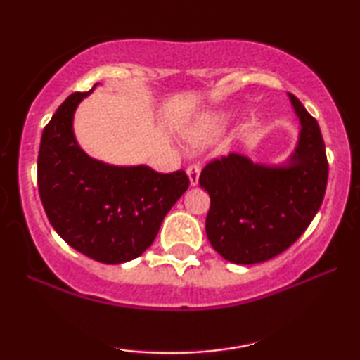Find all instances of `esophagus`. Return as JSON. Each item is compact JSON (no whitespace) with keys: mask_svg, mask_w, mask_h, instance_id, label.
I'll use <instances>...</instances> for the list:
<instances>
[{"mask_svg":"<svg viewBox=\"0 0 360 360\" xmlns=\"http://www.w3.org/2000/svg\"><path fill=\"white\" fill-rule=\"evenodd\" d=\"M200 172H201V169H200L198 164L190 165L188 169H186V175H188V180H190V186H196V185H198Z\"/></svg>","mask_w":360,"mask_h":360,"instance_id":"34e87169","label":"esophagus"}]
</instances>
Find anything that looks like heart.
<instances>
[{
	"mask_svg": "<svg viewBox=\"0 0 360 360\" xmlns=\"http://www.w3.org/2000/svg\"><path fill=\"white\" fill-rule=\"evenodd\" d=\"M229 121L228 112L211 111V112H201L196 116L188 126L185 127L184 134L191 146H205L216 139L221 132L226 129Z\"/></svg>",
	"mask_w": 360,
	"mask_h": 360,
	"instance_id": "heart-1",
	"label": "heart"
}]
</instances>
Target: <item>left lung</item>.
Returning <instances> with one entry per match:
<instances>
[{"label":"left lung","instance_id":"left-lung-1","mask_svg":"<svg viewBox=\"0 0 360 360\" xmlns=\"http://www.w3.org/2000/svg\"><path fill=\"white\" fill-rule=\"evenodd\" d=\"M288 100L300 121L297 146L280 164H257L229 154L208 164L200 186L210 195L206 236L221 257L260 264L288 249L323 203L328 160L321 131L297 96Z\"/></svg>","mask_w":360,"mask_h":360}]
</instances>
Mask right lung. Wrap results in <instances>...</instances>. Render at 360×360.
<instances>
[{"label": "right lung", "mask_w": 360, "mask_h": 360, "mask_svg": "<svg viewBox=\"0 0 360 360\" xmlns=\"http://www.w3.org/2000/svg\"><path fill=\"white\" fill-rule=\"evenodd\" d=\"M73 93L44 127L37 159L39 195L52 228L68 245L103 264L139 257L188 188L184 170L159 174L147 165H111L78 144L73 117L91 95Z\"/></svg>", "instance_id": "obj_1"}]
</instances>
